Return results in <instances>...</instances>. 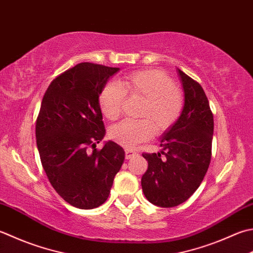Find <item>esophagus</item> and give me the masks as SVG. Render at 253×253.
<instances>
[{
	"label": "esophagus",
	"instance_id": "obj_1",
	"mask_svg": "<svg viewBox=\"0 0 253 253\" xmlns=\"http://www.w3.org/2000/svg\"><path fill=\"white\" fill-rule=\"evenodd\" d=\"M137 155L136 151H133L132 149H126L125 151V156H126V159H131Z\"/></svg>",
	"mask_w": 253,
	"mask_h": 253
}]
</instances>
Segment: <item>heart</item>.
I'll use <instances>...</instances> for the list:
<instances>
[{
  "label": "heart",
  "instance_id": "obj_1",
  "mask_svg": "<svg viewBox=\"0 0 253 253\" xmlns=\"http://www.w3.org/2000/svg\"><path fill=\"white\" fill-rule=\"evenodd\" d=\"M127 95L142 100L139 121H125L110 129L112 139L125 148L150 139L153 131L166 132L175 125L184 110V94L172 79L159 70H145L127 74L120 83L110 82L102 88L100 107L107 120L116 121L122 115Z\"/></svg>",
  "mask_w": 253,
  "mask_h": 253
}]
</instances>
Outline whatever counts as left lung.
<instances>
[{
  "instance_id": "left-lung-1",
  "label": "left lung",
  "mask_w": 253,
  "mask_h": 253,
  "mask_svg": "<svg viewBox=\"0 0 253 253\" xmlns=\"http://www.w3.org/2000/svg\"><path fill=\"white\" fill-rule=\"evenodd\" d=\"M184 90L180 120L160 141L159 153H142L148 169L141 177L143 194L153 205L174 207L194 193L209 170L214 117L199 82L177 69Z\"/></svg>"
}]
</instances>
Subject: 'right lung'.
Listing matches in <instances>:
<instances>
[{"mask_svg": "<svg viewBox=\"0 0 253 253\" xmlns=\"http://www.w3.org/2000/svg\"><path fill=\"white\" fill-rule=\"evenodd\" d=\"M118 70L91 62L68 69L49 84L37 116L36 142L48 180L64 201L81 210L107 200L125 159L114 141L96 149L105 136L98 97Z\"/></svg>", "mask_w": 253, "mask_h": 253, "instance_id": "add662e5", "label": "right lung"}]
</instances>
